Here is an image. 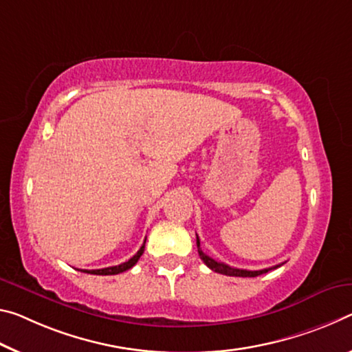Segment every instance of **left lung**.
I'll use <instances>...</instances> for the list:
<instances>
[{
    "label": "left lung",
    "mask_w": 352,
    "mask_h": 352,
    "mask_svg": "<svg viewBox=\"0 0 352 352\" xmlns=\"http://www.w3.org/2000/svg\"><path fill=\"white\" fill-rule=\"evenodd\" d=\"M197 238V250H199V255L200 258L204 260V263L210 267V270H213L214 272H219V274H226V276H235V277H256L260 274H265V272L271 271V270H276V267L282 266V265H276L272 267H266V270H260V271H248V270H239V267H232L226 263H221V261H216L208 256L206 254L202 252V249H200V239Z\"/></svg>",
    "instance_id": "obj_1"
}]
</instances>
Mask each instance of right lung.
I'll return each instance as SVG.
<instances>
[{"label":"right lung","instance_id":"add662e5","mask_svg":"<svg viewBox=\"0 0 352 352\" xmlns=\"http://www.w3.org/2000/svg\"><path fill=\"white\" fill-rule=\"evenodd\" d=\"M144 248H146V241H144V244L141 246V249L138 250L136 255H133L130 260L125 261V263H122V265L103 267V270H80V271L87 272V274H96V276H114V274H120V272L130 270V267H133V266H135V265L138 263V260L141 258V255L144 254Z\"/></svg>","mask_w":352,"mask_h":352}]
</instances>
